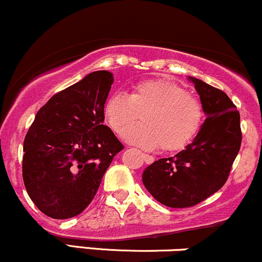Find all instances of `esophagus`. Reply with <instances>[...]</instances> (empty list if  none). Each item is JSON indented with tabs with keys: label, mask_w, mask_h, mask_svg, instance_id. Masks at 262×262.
<instances>
[{
	"label": "esophagus",
	"mask_w": 262,
	"mask_h": 262,
	"mask_svg": "<svg viewBox=\"0 0 262 262\" xmlns=\"http://www.w3.org/2000/svg\"><path fill=\"white\" fill-rule=\"evenodd\" d=\"M143 159L146 164H151V162H154V160H155L151 155H148V154H143Z\"/></svg>",
	"instance_id": "obj_1"
}]
</instances>
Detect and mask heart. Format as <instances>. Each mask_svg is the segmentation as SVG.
<instances>
[{
	"label": "heart",
	"mask_w": 262,
	"mask_h": 262,
	"mask_svg": "<svg viewBox=\"0 0 262 262\" xmlns=\"http://www.w3.org/2000/svg\"><path fill=\"white\" fill-rule=\"evenodd\" d=\"M108 127L123 137L141 117L143 124L129 130V143L143 149L176 151L196 137L204 119L202 102L172 80L139 82L128 96L116 93L103 108Z\"/></svg>",
	"instance_id": "b5f03b06"
}]
</instances>
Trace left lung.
I'll return each mask as SVG.
<instances>
[{
  "label": "left lung",
  "mask_w": 262,
  "mask_h": 262,
  "mask_svg": "<svg viewBox=\"0 0 262 262\" xmlns=\"http://www.w3.org/2000/svg\"><path fill=\"white\" fill-rule=\"evenodd\" d=\"M207 118L193 141L171 158L159 159L143 173V183L156 201L187 208L219 191L229 177L242 145L240 114L222 90L189 77Z\"/></svg>",
  "instance_id": "obj_1"
}]
</instances>
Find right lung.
<instances>
[{
    "mask_svg": "<svg viewBox=\"0 0 262 262\" xmlns=\"http://www.w3.org/2000/svg\"><path fill=\"white\" fill-rule=\"evenodd\" d=\"M112 73L95 71L53 96L23 144V181L40 212L54 219L80 214L97 193L113 158L124 149L103 124Z\"/></svg>",
    "mask_w": 262,
    "mask_h": 262,
    "instance_id": "obj_1",
    "label": "right lung"
}]
</instances>
